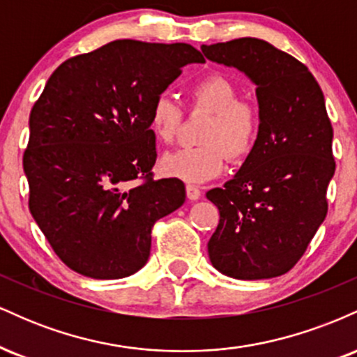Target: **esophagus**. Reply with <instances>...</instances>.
<instances>
[{
  "label": "esophagus",
  "instance_id": "obj_1",
  "mask_svg": "<svg viewBox=\"0 0 357 357\" xmlns=\"http://www.w3.org/2000/svg\"><path fill=\"white\" fill-rule=\"evenodd\" d=\"M186 196H188V199H191V202H196V199L202 198V191H199V188L195 186V184H188Z\"/></svg>",
  "mask_w": 357,
  "mask_h": 357
}]
</instances>
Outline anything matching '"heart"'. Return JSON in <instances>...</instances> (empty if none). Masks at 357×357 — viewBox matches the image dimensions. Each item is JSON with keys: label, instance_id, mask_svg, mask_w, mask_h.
I'll return each instance as SVG.
<instances>
[{"label": "heart", "instance_id": "heart-1", "mask_svg": "<svg viewBox=\"0 0 357 357\" xmlns=\"http://www.w3.org/2000/svg\"><path fill=\"white\" fill-rule=\"evenodd\" d=\"M191 104L211 114L202 134V146L184 147L162 155L161 171L186 183H204L225 167V153L245 158L255 146L260 116L252 105L238 102V92L227 77L213 73L190 89ZM183 110L173 97L158 96L149 110V127L158 141L171 144L178 136Z\"/></svg>", "mask_w": 357, "mask_h": 357}]
</instances>
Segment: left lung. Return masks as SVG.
<instances>
[{
  "label": "left lung",
  "instance_id": "8db88e82",
  "mask_svg": "<svg viewBox=\"0 0 357 357\" xmlns=\"http://www.w3.org/2000/svg\"><path fill=\"white\" fill-rule=\"evenodd\" d=\"M202 52L245 73L257 87L260 116L255 146L238 173L206 192L220 210L210 261L236 280L284 275L327 215L335 162L324 93L304 63L265 40L202 45Z\"/></svg>",
  "mask_w": 357,
  "mask_h": 357
}]
</instances>
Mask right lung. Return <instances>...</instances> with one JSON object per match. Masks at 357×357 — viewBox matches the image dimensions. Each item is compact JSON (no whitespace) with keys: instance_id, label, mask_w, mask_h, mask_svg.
Returning a JSON list of instances; mask_svg holds the SVG:
<instances>
[{"instance_id":"1","label":"right lung","mask_w":357,"mask_h":357,"mask_svg":"<svg viewBox=\"0 0 357 357\" xmlns=\"http://www.w3.org/2000/svg\"><path fill=\"white\" fill-rule=\"evenodd\" d=\"M203 61L188 43L116 40L48 79L30 114L23 169L31 216L77 273H136L149 258L153 225L183 206V181L151 178L149 110L184 65Z\"/></svg>"}]
</instances>
